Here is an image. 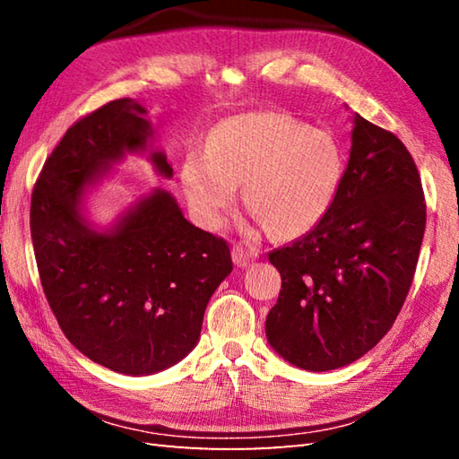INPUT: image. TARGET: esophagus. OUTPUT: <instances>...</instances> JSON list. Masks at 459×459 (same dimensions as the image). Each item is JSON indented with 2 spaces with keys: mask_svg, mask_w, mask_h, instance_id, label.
Listing matches in <instances>:
<instances>
[{
  "mask_svg": "<svg viewBox=\"0 0 459 459\" xmlns=\"http://www.w3.org/2000/svg\"><path fill=\"white\" fill-rule=\"evenodd\" d=\"M258 258V248L248 245V242H238L232 247V260L237 266H248L252 260Z\"/></svg>",
  "mask_w": 459,
  "mask_h": 459,
  "instance_id": "esophagus-1",
  "label": "esophagus"
}]
</instances>
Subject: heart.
Wrapping results in <instances>:
<instances>
[{
    "label": "heart",
    "instance_id": "heart-1",
    "mask_svg": "<svg viewBox=\"0 0 459 459\" xmlns=\"http://www.w3.org/2000/svg\"><path fill=\"white\" fill-rule=\"evenodd\" d=\"M345 171L335 135L288 114L235 116L212 130L207 152H189L181 181L195 221L221 227L242 185V201L274 237H296L324 217Z\"/></svg>",
    "mask_w": 459,
    "mask_h": 459
}]
</instances>
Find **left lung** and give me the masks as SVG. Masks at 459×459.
I'll list each match as a JSON object with an SVG mask.
<instances>
[{"label":"left lung","mask_w":459,"mask_h":459,"mask_svg":"<svg viewBox=\"0 0 459 459\" xmlns=\"http://www.w3.org/2000/svg\"><path fill=\"white\" fill-rule=\"evenodd\" d=\"M339 191L307 235L268 258L281 276L268 343L291 365L333 370L373 349L401 314L420 256L426 201L411 152L353 114Z\"/></svg>","instance_id":"obj_1"}]
</instances>
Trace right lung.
<instances>
[{
    "label": "right lung",
    "instance_id": "add662e5",
    "mask_svg": "<svg viewBox=\"0 0 459 459\" xmlns=\"http://www.w3.org/2000/svg\"><path fill=\"white\" fill-rule=\"evenodd\" d=\"M145 110L128 99L82 116L48 155L31 195L39 278L65 337L82 355L124 375L178 363L201 335L212 291L230 274L227 240L183 217L155 191L110 235L82 222V189L126 150L145 148ZM155 168L171 178L163 153Z\"/></svg>",
    "mask_w": 459,
    "mask_h": 459
}]
</instances>
